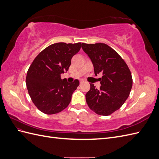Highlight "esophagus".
I'll list each match as a JSON object with an SVG mask.
<instances>
[{
    "mask_svg": "<svg viewBox=\"0 0 159 159\" xmlns=\"http://www.w3.org/2000/svg\"><path fill=\"white\" fill-rule=\"evenodd\" d=\"M83 82H84V80H80V84H82Z\"/></svg>",
    "mask_w": 159,
    "mask_h": 159,
    "instance_id": "1",
    "label": "esophagus"
}]
</instances>
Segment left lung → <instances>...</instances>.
<instances>
[{
    "label": "left lung",
    "instance_id": "1",
    "mask_svg": "<svg viewBox=\"0 0 159 159\" xmlns=\"http://www.w3.org/2000/svg\"><path fill=\"white\" fill-rule=\"evenodd\" d=\"M81 48L92 62L95 75L103 74L99 89L90 84L86 102L95 113L109 115L121 107L129 97L133 85L131 71L117 52L107 44L82 43Z\"/></svg>",
    "mask_w": 159,
    "mask_h": 159
}]
</instances>
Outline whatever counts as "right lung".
<instances>
[{"label":"right lung","instance_id":"obj_1","mask_svg":"<svg viewBox=\"0 0 159 159\" xmlns=\"http://www.w3.org/2000/svg\"><path fill=\"white\" fill-rule=\"evenodd\" d=\"M81 48V42H59L48 46L38 54L28 70L26 84L31 99L40 111L48 115L61 112L68 106L80 85L69 83L61 74L68 70L71 60Z\"/></svg>","mask_w":159,"mask_h":159}]
</instances>
